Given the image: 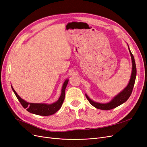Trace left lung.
<instances>
[{"instance_id": "left-lung-1", "label": "left lung", "mask_w": 147, "mask_h": 147, "mask_svg": "<svg viewBox=\"0 0 147 147\" xmlns=\"http://www.w3.org/2000/svg\"><path fill=\"white\" fill-rule=\"evenodd\" d=\"M128 45V44H127ZM128 48L129 52L131 55V62H132V70H131V74L130 80L129 81V83L128 85L123 89L121 92H119L118 95H116L115 96H114L111 100L110 101V102L107 103H100L93 101V100L88 96L87 94H85L87 99L89 102L92 105L93 107H95L96 109H101V110H108L110 109H113L114 108H116L119 105H121L122 104L124 103L127 99L130 96L133 87L135 83V80H136V63H135V60L134 57L130 51L129 46L128 45Z\"/></svg>"}]
</instances>
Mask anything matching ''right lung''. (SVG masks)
<instances>
[{"instance_id":"add662e5","label":"right lung","mask_w":147,"mask_h":147,"mask_svg":"<svg viewBox=\"0 0 147 147\" xmlns=\"http://www.w3.org/2000/svg\"><path fill=\"white\" fill-rule=\"evenodd\" d=\"M68 81L69 80L66 79L65 81L64 82L62 86L61 95L58 100L56 102L50 104L44 103L28 102L19 96V95L13 89L12 86H11V88H12L17 98L18 99V100L19 101L23 108L26 109V110L29 111V112L37 115L49 116L55 113L61 108L63 102L64 100V97H65V90L67 85Z\"/></svg>"}]
</instances>
